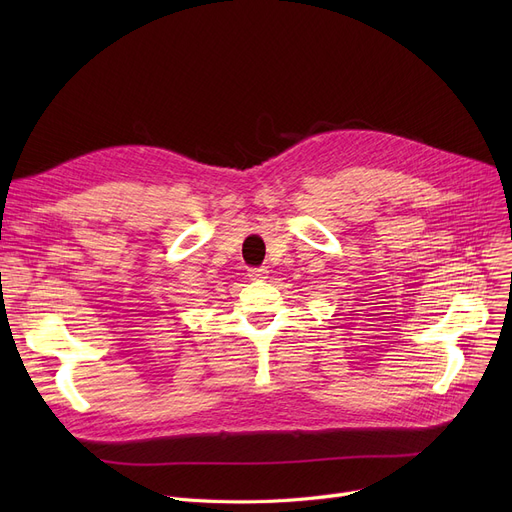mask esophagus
I'll use <instances>...</instances> for the list:
<instances>
[{
    "label": "esophagus",
    "mask_w": 512,
    "mask_h": 512,
    "mask_svg": "<svg viewBox=\"0 0 512 512\" xmlns=\"http://www.w3.org/2000/svg\"><path fill=\"white\" fill-rule=\"evenodd\" d=\"M267 267H253V270H249V278L251 280H265L267 278Z\"/></svg>",
    "instance_id": "obj_1"
}]
</instances>
